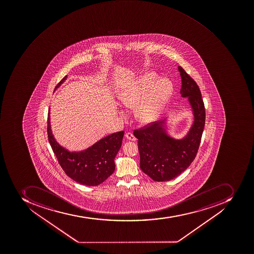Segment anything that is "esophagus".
Here are the masks:
<instances>
[{
	"label": "esophagus",
	"instance_id": "esophagus-1",
	"mask_svg": "<svg viewBox=\"0 0 254 254\" xmlns=\"http://www.w3.org/2000/svg\"><path fill=\"white\" fill-rule=\"evenodd\" d=\"M125 136H126V138H127V139L130 140V141H136V138L134 137V134L130 133V132L126 133Z\"/></svg>",
	"mask_w": 254,
	"mask_h": 254
}]
</instances>
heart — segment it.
<instances>
[{
    "mask_svg": "<svg viewBox=\"0 0 254 254\" xmlns=\"http://www.w3.org/2000/svg\"><path fill=\"white\" fill-rule=\"evenodd\" d=\"M173 85L168 79L158 80L153 72L143 73L136 81L123 88L119 99L124 108L134 110L142 125H149L158 119L171 97Z\"/></svg>",
    "mask_w": 254,
    "mask_h": 254,
    "instance_id": "b5f03b06",
    "label": "heart"
}]
</instances>
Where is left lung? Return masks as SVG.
<instances>
[{
	"mask_svg": "<svg viewBox=\"0 0 254 254\" xmlns=\"http://www.w3.org/2000/svg\"><path fill=\"white\" fill-rule=\"evenodd\" d=\"M181 77V94L188 97L194 116V122L187 135L175 139L168 135L165 120L153 122L138 130L140 168L155 181H168L178 177L195 159L205 125V108L196 82L178 65Z\"/></svg>",
	"mask_w": 254,
	"mask_h": 254,
	"instance_id": "1",
	"label": "left lung"
}]
</instances>
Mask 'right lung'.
<instances>
[{"label": "right lung", "instance_id": "add662e5", "mask_svg": "<svg viewBox=\"0 0 254 254\" xmlns=\"http://www.w3.org/2000/svg\"><path fill=\"white\" fill-rule=\"evenodd\" d=\"M66 77L65 76L62 79L55 89ZM124 134V130L116 132L104 137L86 150L69 152L55 140L51 131L48 112V135L51 148L65 174L81 185L97 186L112 175L116 168L115 157L122 145Z\"/></svg>", "mask_w": 254, "mask_h": 254}]
</instances>
